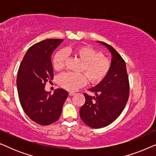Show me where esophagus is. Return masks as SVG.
I'll return each instance as SVG.
<instances>
[{
  "instance_id": "esophagus-1",
  "label": "esophagus",
  "mask_w": 156,
  "mask_h": 156,
  "mask_svg": "<svg viewBox=\"0 0 156 156\" xmlns=\"http://www.w3.org/2000/svg\"><path fill=\"white\" fill-rule=\"evenodd\" d=\"M74 94H75V93H74V92H69V96H74Z\"/></svg>"
}]
</instances>
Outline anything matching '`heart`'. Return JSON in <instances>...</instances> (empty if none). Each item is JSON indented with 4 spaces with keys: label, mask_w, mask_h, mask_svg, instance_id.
<instances>
[{
    "label": "heart",
    "mask_w": 156,
    "mask_h": 156,
    "mask_svg": "<svg viewBox=\"0 0 156 156\" xmlns=\"http://www.w3.org/2000/svg\"><path fill=\"white\" fill-rule=\"evenodd\" d=\"M68 53L78 57L82 61L80 70L83 73L65 72L58 76V84L66 90L74 91L89 82L97 84L101 82L111 69V61L102 53L90 46L82 45L73 49L61 50L55 53L52 58L53 67L61 70L65 67Z\"/></svg>",
    "instance_id": "b5f03b06"
}]
</instances>
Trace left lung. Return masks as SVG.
<instances>
[{
    "mask_svg": "<svg viewBox=\"0 0 156 156\" xmlns=\"http://www.w3.org/2000/svg\"><path fill=\"white\" fill-rule=\"evenodd\" d=\"M99 42L112 53L111 69L100 84L89 89L95 93L96 97L84 94L85 103L80 112L83 122L94 129L114 122L124 109L129 97V80L124 59L113 47Z\"/></svg>",
    "mask_w": 156,
    "mask_h": 156,
    "instance_id": "8db88e82",
    "label": "left lung"
}]
</instances>
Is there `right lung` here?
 Masks as SVG:
<instances>
[{
    "label": "right lung",
    "mask_w": 156,
    "mask_h": 156,
    "mask_svg": "<svg viewBox=\"0 0 156 156\" xmlns=\"http://www.w3.org/2000/svg\"><path fill=\"white\" fill-rule=\"evenodd\" d=\"M63 40L47 39L31 46L18 71L17 88L23 111L37 124L48 126L60 117L68 92L57 89L54 94L44 90L46 82L54 77L51 55Z\"/></svg>",
    "instance_id": "obj_1"
}]
</instances>
